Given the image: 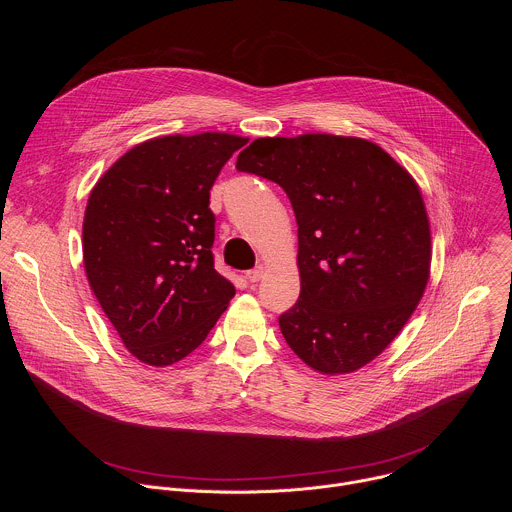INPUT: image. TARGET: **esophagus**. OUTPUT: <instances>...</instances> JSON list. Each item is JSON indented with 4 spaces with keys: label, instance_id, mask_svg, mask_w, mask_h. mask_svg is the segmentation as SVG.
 Returning <instances> with one entry per match:
<instances>
[{
    "label": "esophagus",
    "instance_id": "1",
    "mask_svg": "<svg viewBox=\"0 0 512 512\" xmlns=\"http://www.w3.org/2000/svg\"><path fill=\"white\" fill-rule=\"evenodd\" d=\"M263 275H265V265H257L255 269L247 271V279H249L251 283H257V281H259Z\"/></svg>",
    "mask_w": 512,
    "mask_h": 512
}]
</instances>
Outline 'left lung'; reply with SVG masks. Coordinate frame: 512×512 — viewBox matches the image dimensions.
Wrapping results in <instances>:
<instances>
[{
    "label": "left lung",
    "instance_id": "8db88e82",
    "mask_svg": "<svg viewBox=\"0 0 512 512\" xmlns=\"http://www.w3.org/2000/svg\"><path fill=\"white\" fill-rule=\"evenodd\" d=\"M237 170L279 184L296 212L300 300L279 328L308 367L354 373L415 312L431 235L411 174L369 139L306 133L259 137Z\"/></svg>",
    "mask_w": 512,
    "mask_h": 512
}]
</instances>
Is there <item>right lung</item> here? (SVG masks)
Masks as SVG:
<instances>
[{
  "label": "right lung",
  "instance_id": "obj_1",
  "mask_svg": "<svg viewBox=\"0 0 512 512\" xmlns=\"http://www.w3.org/2000/svg\"><path fill=\"white\" fill-rule=\"evenodd\" d=\"M247 137L164 135L123 154L91 190L89 285L125 348L168 367L198 348L235 296L214 269L210 188Z\"/></svg>",
  "mask_w": 512,
  "mask_h": 512
}]
</instances>
